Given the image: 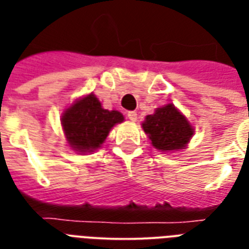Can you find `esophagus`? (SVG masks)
I'll return each instance as SVG.
<instances>
[{"label": "esophagus", "mask_w": 249, "mask_h": 249, "mask_svg": "<svg viewBox=\"0 0 249 249\" xmlns=\"http://www.w3.org/2000/svg\"><path fill=\"white\" fill-rule=\"evenodd\" d=\"M126 116H128L129 120L133 121V123H134V121H137V112H136V111H129V112L126 113Z\"/></svg>", "instance_id": "34e87169"}]
</instances>
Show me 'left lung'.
<instances>
[{
    "label": "left lung",
    "instance_id": "1",
    "mask_svg": "<svg viewBox=\"0 0 249 249\" xmlns=\"http://www.w3.org/2000/svg\"><path fill=\"white\" fill-rule=\"evenodd\" d=\"M142 128L152 146L163 152L183 150L194 134L187 119L172 103L147 115Z\"/></svg>",
    "mask_w": 249,
    "mask_h": 249
}]
</instances>
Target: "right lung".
<instances>
[{"label": "right lung", "mask_w": 249, "mask_h": 249, "mask_svg": "<svg viewBox=\"0 0 249 249\" xmlns=\"http://www.w3.org/2000/svg\"><path fill=\"white\" fill-rule=\"evenodd\" d=\"M123 121V113L103 108L93 93L73 102L62 115L68 144L83 154L101 147L112 126Z\"/></svg>", "instance_id": "1"}]
</instances>
